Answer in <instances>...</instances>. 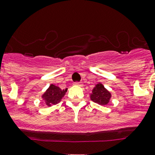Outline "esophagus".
I'll list each match as a JSON object with an SVG mask.
<instances>
[{"mask_svg":"<svg viewBox=\"0 0 155 155\" xmlns=\"http://www.w3.org/2000/svg\"><path fill=\"white\" fill-rule=\"evenodd\" d=\"M74 84L77 85V86H82V83L80 82H75L74 83Z\"/></svg>","mask_w":155,"mask_h":155,"instance_id":"34e87169","label":"esophagus"}]
</instances>
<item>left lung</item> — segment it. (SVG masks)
<instances>
[{"label": "left lung", "instance_id": "left-lung-1", "mask_svg": "<svg viewBox=\"0 0 155 155\" xmlns=\"http://www.w3.org/2000/svg\"><path fill=\"white\" fill-rule=\"evenodd\" d=\"M111 98V93L104 87L101 84H97L92 90L91 94V100L95 103L101 105H105L109 102Z\"/></svg>", "mask_w": 155, "mask_h": 155}]
</instances>
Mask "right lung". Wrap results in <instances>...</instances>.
<instances>
[{"label": "right lung", "instance_id": "right-lung-1", "mask_svg": "<svg viewBox=\"0 0 155 155\" xmlns=\"http://www.w3.org/2000/svg\"><path fill=\"white\" fill-rule=\"evenodd\" d=\"M67 90L68 88H66L65 90H62L55 85L51 84L44 94L42 95V97L45 101V103L48 106H51V104H55L60 101L61 99L65 95Z\"/></svg>", "mask_w": 155, "mask_h": 155}]
</instances>
